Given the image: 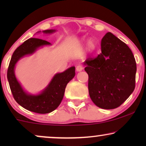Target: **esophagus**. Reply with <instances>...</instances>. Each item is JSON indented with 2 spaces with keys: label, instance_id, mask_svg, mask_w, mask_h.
<instances>
[{
  "label": "esophagus",
  "instance_id": "1",
  "mask_svg": "<svg viewBox=\"0 0 146 146\" xmlns=\"http://www.w3.org/2000/svg\"><path fill=\"white\" fill-rule=\"evenodd\" d=\"M76 70L77 72H80L83 70V66L82 65H78L76 68Z\"/></svg>",
  "mask_w": 146,
  "mask_h": 146
}]
</instances>
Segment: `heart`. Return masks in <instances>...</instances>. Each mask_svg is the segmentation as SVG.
I'll list each match as a JSON object with an SVG mask.
<instances>
[{"label":"heart","instance_id":"1","mask_svg":"<svg viewBox=\"0 0 146 146\" xmlns=\"http://www.w3.org/2000/svg\"><path fill=\"white\" fill-rule=\"evenodd\" d=\"M94 48H95L94 44L91 41H89L87 44V50L88 52H92V50H94Z\"/></svg>","mask_w":146,"mask_h":146}]
</instances>
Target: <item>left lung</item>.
I'll use <instances>...</instances> for the list:
<instances>
[{"instance_id":"obj_1","label":"left lung","mask_w":146,"mask_h":146,"mask_svg":"<svg viewBox=\"0 0 146 146\" xmlns=\"http://www.w3.org/2000/svg\"><path fill=\"white\" fill-rule=\"evenodd\" d=\"M101 51L84 62L90 97L100 108L114 109L134 90L136 62L130 48L111 33L102 39Z\"/></svg>"}]
</instances>
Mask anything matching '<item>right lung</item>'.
I'll return each mask as SVG.
<instances>
[{"label": "right lung", "mask_w": 146, "mask_h": 146, "mask_svg": "<svg viewBox=\"0 0 146 146\" xmlns=\"http://www.w3.org/2000/svg\"><path fill=\"white\" fill-rule=\"evenodd\" d=\"M56 30H46L42 33L52 34ZM50 44L49 42L42 39H28L14 52L7 71L10 88L16 102L24 108L38 113L52 112L58 107L63 99L67 84L74 77L75 67L72 66L63 72L56 74L47 86L38 94H29L23 89L16 77L15 68L18 62L25 56L33 54L40 48Z\"/></svg>", "instance_id": "add662e5"}]
</instances>
